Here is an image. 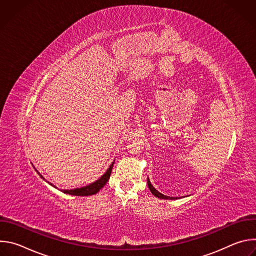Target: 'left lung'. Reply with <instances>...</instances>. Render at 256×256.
Segmentation results:
<instances>
[{"mask_svg": "<svg viewBox=\"0 0 256 256\" xmlns=\"http://www.w3.org/2000/svg\"><path fill=\"white\" fill-rule=\"evenodd\" d=\"M148 186H149V188H150V190H151V192L156 196V198H163V200H174L173 198H170V196H164V194H160L157 190H155V188L151 184V182H150V180H149V178H148Z\"/></svg>", "mask_w": 256, "mask_h": 256, "instance_id": "8db88e82", "label": "left lung"}]
</instances>
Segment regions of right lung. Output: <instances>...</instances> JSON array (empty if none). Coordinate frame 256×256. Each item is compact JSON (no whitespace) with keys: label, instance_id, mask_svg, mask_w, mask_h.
Segmentation results:
<instances>
[{"label":"right lung","instance_id":"add662e5","mask_svg":"<svg viewBox=\"0 0 256 256\" xmlns=\"http://www.w3.org/2000/svg\"><path fill=\"white\" fill-rule=\"evenodd\" d=\"M114 163L110 165V167L108 168V170L98 179L96 180L95 182H93V184L85 186V188H76V190H60V192H64V194H72V196H92V194H97L106 184L107 181L109 179V177H110V174H112V167H114ZM40 174V173H38ZM42 176V175H40ZM44 178V177H42ZM50 186H52L50 184Z\"/></svg>","mask_w":256,"mask_h":256}]
</instances>
